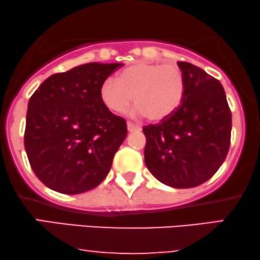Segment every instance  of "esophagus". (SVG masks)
<instances>
[{"instance_id":"esophagus-1","label":"esophagus","mask_w":260,"mask_h":260,"mask_svg":"<svg viewBox=\"0 0 260 260\" xmlns=\"http://www.w3.org/2000/svg\"><path fill=\"white\" fill-rule=\"evenodd\" d=\"M127 131H129V133H135V131H141V126L129 122V123H127Z\"/></svg>"}]
</instances>
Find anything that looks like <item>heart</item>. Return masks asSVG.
<instances>
[{"instance_id":"obj_1","label":"heart","mask_w":260,"mask_h":260,"mask_svg":"<svg viewBox=\"0 0 260 260\" xmlns=\"http://www.w3.org/2000/svg\"><path fill=\"white\" fill-rule=\"evenodd\" d=\"M186 95V80L173 64L135 62L109 77L100 86V99L114 113H123L134 103L135 113L151 122L167 119L179 110Z\"/></svg>"}]
</instances>
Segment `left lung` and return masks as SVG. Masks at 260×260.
Wrapping results in <instances>:
<instances>
[{"mask_svg":"<svg viewBox=\"0 0 260 260\" xmlns=\"http://www.w3.org/2000/svg\"><path fill=\"white\" fill-rule=\"evenodd\" d=\"M178 67L186 80V95L173 116L143 127L144 161L162 184L190 188L210 179L223 164L232 113L220 81L191 63Z\"/></svg>","mask_w":260,"mask_h":260,"instance_id":"1","label":"left lung"}]
</instances>
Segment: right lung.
<instances>
[{
  "mask_svg": "<svg viewBox=\"0 0 260 260\" xmlns=\"http://www.w3.org/2000/svg\"><path fill=\"white\" fill-rule=\"evenodd\" d=\"M122 63H87L48 77L33 93L25 149L38 179L53 191L83 193L106 178L125 140L123 118L100 99V86Z\"/></svg>",
  "mask_w": 260,
  "mask_h": 260,
  "instance_id": "right-lung-1",
  "label": "right lung"
}]
</instances>
